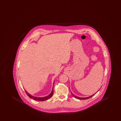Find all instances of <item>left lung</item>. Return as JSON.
<instances>
[{
  "instance_id": "obj_1",
  "label": "left lung",
  "mask_w": 121,
  "mask_h": 121,
  "mask_svg": "<svg viewBox=\"0 0 121 121\" xmlns=\"http://www.w3.org/2000/svg\"><path fill=\"white\" fill-rule=\"evenodd\" d=\"M95 95V94H94ZM73 96L75 97V98H77V99H81V100H82V99H88V98H91L92 97L93 95L92 96H90V97H87V98H79V97H77V96H75L74 94H73Z\"/></svg>"
}]
</instances>
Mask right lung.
I'll return each instance as SVG.
<instances>
[{
  "instance_id": "right-lung-1",
  "label": "right lung",
  "mask_w": 121,
  "mask_h": 121,
  "mask_svg": "<svg viewBox=\"0 0 121 121\" xmlns=\"http://www.w3.org/2000/svg\"><path fill=\"white\" fill-rule=\"evenodd\" d=\"M25 92L26 93L27 95L29 96V98H32V99H34V100H35L39 101H45L46 100H48V99L52 97V95H53V88H52V92H51V93L49 95H48V96H46V97H43V98H40V97H39H39H36L33 96H32V95H30V94H29V93L27 92L26 90H25Z\"/></svg>"
}]
</instances>
